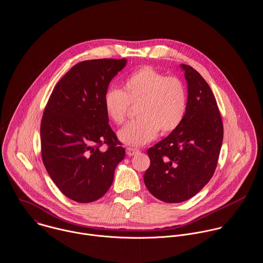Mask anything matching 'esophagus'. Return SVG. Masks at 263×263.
Segmentation results:
<instances>
[{"label":"esophagus","instance_id":"obj_1","mask_svg":"<svg viewBox=\"0 0 263 263\" xmlns=\"http://www.w3.org/2000/svg\"><path fill=\"white\" fill-rule=\"evenodd\" d=\"M126 153H127L128 156L131 157V156H134V155L138 154V153H139V149L133 148V147H127V148H126Z\"/></svg>","mask_w":263,"mask_h":263}]
</instances>
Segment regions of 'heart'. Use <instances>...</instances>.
<instances>
[{
  "instance_id": "b5f03b06",
  "label": "heart",
  "mask_w": 263,
  "mask_h": 263,
  "mask_svg": "<svg viewBox=\"0 0 263 263\" xmlns=\"http://www.w3.org/2000/svg\"><path fill=\"white\" fill-rule=\"evenodd\" d=\"M129 104H137L138 119L123 127L118 137L126 145L141 146L159 131L165 135L182 124L187 110V90L180 78L145 66L124 80L122 90L109 87L104 93L106 116L117 125L125 121Z\"/></svg>"
}]
</instances>
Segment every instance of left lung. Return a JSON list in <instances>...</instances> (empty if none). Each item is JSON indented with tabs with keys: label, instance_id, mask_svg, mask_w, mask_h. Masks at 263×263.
I'll return each mask as SVG.
<instances>
[{
	"label": "left lung",
	"instance_id": "8db88e82",
	"mask_svg": "<svg viewBox=\"0 0 263 263\" xmlns=\"http://www.w3.org/2000/svg\"><path fill=\"white\" fill-rule=\"evenodd\" d=\"M188 86L182 124L147 149L151 165L143 181L156 198L179 203L196 195L212 179L223 141V123L208 82L181 64Z\"/></svg>",
	"mask_w": 263,
	"mask_h": 263
}]
</instances>
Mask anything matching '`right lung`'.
I'll return each instance as SVG.
<instances>
[{"instance_id":"add662e5","label":"right lung","mask_w":263,"mask_h":263,"mask_svg":"<svg viewBox=\"0 0 263 263\" xmlns=\"http://www.w3.org/2000/svg\"><path fill=\"white\" fill-rule=\"evenodd\" d=\"M127 60L100 59L73 66L57 83L41 122V153L49 177L68 198L93 202L114 182L125 157L103 106L111 79ZM106 143L109 147H99Z\"/></svg>"}]
</instances>
